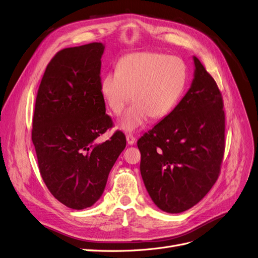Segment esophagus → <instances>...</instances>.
Listing matches in <instances>:
<instances>
[{
    "label": "esophagus",
    "instance_id": "obj_1",
    "mask_svg": "<svg viewBox=\"0 0 258 258\" xmlns=\"http://www.w3.org/2000/svg\"><path fill=\"white\" fill-rule=\"evenodd\" d=\"M126 142H127L128 145H133L136 142V139L132 134H127L126 135Z\"/></svg>",
    "mask_w": 258,
    "mask_h": 258
}]
</instances>
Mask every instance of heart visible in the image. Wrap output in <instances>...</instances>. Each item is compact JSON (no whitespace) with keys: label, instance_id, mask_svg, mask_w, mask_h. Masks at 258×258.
<instances>
[{"label":"heart","instance_id":"heart-1","mask_svg":"<svg viewBox=\"0 0 258 258\" xmlns=\"http://www.w3.org/2000/svg\"><path fill=\"white\" fill-rule=\"evenodd\" d=\"M186 64L180 58L161 53H134L119 60L116 70L100 81V94L114 114L122 112L132 98L134 102L117 126L125 132L142 127L149 119L166 116L177 105L185 88Z\"/></svg>","mask_w":258,"mask_h":258}]
</instances>
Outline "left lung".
<instances>
[{
	"label": "left lung",
	"instance_id": "8db88e82",
	"mask_svg": "<svg viewBox=\"0 0 258 258\" xmlns=\"http://www.w3.org/2000/svg\"><path fill=\"white\" fill-rule=\"evenodd\" d=\"M194 80L171 113L138 139L141 174L153 203L181 213L216 182L225 151V112L217 84L194 56Z\"/></svg>",
	"mask_w": 258,
	"mask_h": 258
}]
</instances>
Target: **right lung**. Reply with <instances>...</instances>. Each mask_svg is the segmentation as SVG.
I'll return each mask as SVG.
<instances>
[{
	"instance_id": "add662e5",
	"label": "right lung",
	"mask_w": 258,
	"mask_h": 258,
	"mask_svg": "<svg viewBox=\"0 0 258 258\" xmlns=\"http://www.w3.org/2000/svg\"><path fill=\"white\" fill-rule=\"evenodd\" d=\"M104 50L102 43H90L58 51L36 95L32 143L40 173L50 194L73 210L99 200L126 146L120 131L109 141L95 142L112 127L100 94Z\"/></svg>"
}]
</instances>
